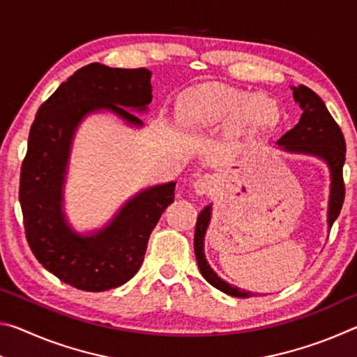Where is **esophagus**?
Here are the masks:
<instances>
[{"label": "esophagus", "mask_w": 357, "mask_h": 357, "mask_svg": "<svg viewBox=\"0 0 357 357\" xmlns=\"http://www.w3.org/2000/svg\"><path fill=\"white\" fill-rule=\"evenodd\" d=\"M215 187V178L213 174H203V176H198L195 183H193V189L198 193V195H208L214 190Z\"/></svg>", "instance_id": "1"}]
</instances>
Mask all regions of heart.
Masks as SVG:
<instances>
[{"label": "heart", "instance_id": "b5f03b06", "mask_svg": "<svg viewBox=\"0 0 357 357\" xmlns=\"http://www.w3.org/2000/svg\"><path fill=\"white\" fill-rule=\"evenodd\" d=\"M189 116L200 126L236 123L244 130H266L279 123L277 102L229 88H214L200 93L189 107Z\"/></svg>", "mask_w": 357, "mask_h": 357}]
</instances>
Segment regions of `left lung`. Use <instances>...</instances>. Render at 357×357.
Wrapping results in <instances>:
<instances>
[{
    "label": "left lung",
    "instance_id": "8db88e82",
    "mask_svg": "<svg viewBox=\"0 0 357 357\" xmlns=\"http://www.w3.org/2000/svg\"><path fill=\"white\" fill-rule=\"evenodd\" d=\"M294 102L301 107L302 116L299 123L285 135H282L277 144L283 149L291 151V153H304L317 155L328 164L331 170V197H329V213L328 223L329 228L340 214V209L345 200V183H343V164H345V138L335 119L326 108L323 99L310 88L299 84L291 86ZM211 219V206L204 208L197 219L195 236H193V249H195L197 264L200 268L202 275L206 279L214 288L227 293L234 298H249L253 293L244 291L236 287H231L225 280L211 269L206 258H204L203 244L204 233L209 225Z\"/></svg>",
    "mask_w": 357,
    "mask_h": 357
}]
</instances>
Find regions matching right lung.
Here are the masks:
<instances>
[{
  "label": "right lung",
  "instance_id": "add662e5",
  "mask_svg": "<svg viewBox=\"0 0 357 357\" xmlns=\"http://www.w3.org/2000/svg\"><path fill=\"white\" fill-rule=\"evenodd\" d=\"M149 80L151 72L144 68L84 66L39 107L29 129L19 187L28 245L48 273L83 291H105L130 280L143 263L151 231L173 203L176 183L151 187L132 198L110 225L93 236L72 231L61 209L64 173L77 126L99 108L142 126L140 118L124 107L146 110L153 99Z\"/></svg>",
  "mask_w": 357,
  "mask_h": 357
}]
</instances>
